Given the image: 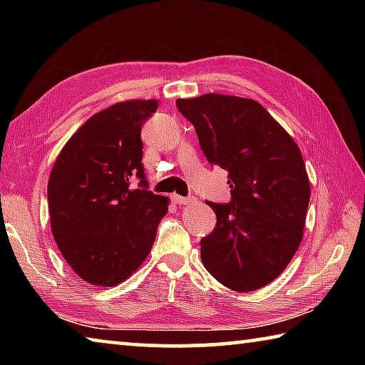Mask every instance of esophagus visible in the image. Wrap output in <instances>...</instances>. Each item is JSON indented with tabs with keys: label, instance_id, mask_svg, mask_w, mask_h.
Returning a JSON list of instances; mask_svg holds the SVG:
<instances>
[{
	"label": "esophagus",
	"instance_id": "34e87169",
	"mask_svg": "<svg viewBox=\"0 0 365 365\" xmlns=\"http://www.w3.org/2000/svg\"><path fill=\"white\" fill-rule=\"evenodd\" d=\"M172 200H174V202H177V205H180V206H187L191 202V197H185V196H178V195L172 196Z\"/></svg>",
	"mask_w": 365,
	"mask_h": 365
}]
</instances>
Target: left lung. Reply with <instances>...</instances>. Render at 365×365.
I'll return each mask as SVG.
<instances>
[{
    "label": "left lung",
    "instance_id": "8db88e82",
    "mask_svg": "<svg viewBox=\"0 0 365 365\" xmlns=\"http://www.w3.org/2000/svg\"><path fill=\"white\" fill-rule=\"evenodd\" d=\"M193 123L209 164L228 170L232 201L201 240L206 270L233 292L274 282L299 248L311 183L296 141L267 109L248 98L206 93L177 100Z\"/></svg>",
    "mask_w": 365,
    "mask_h": 365
}]
</instances>
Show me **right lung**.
<instances>
[{
  "label": "right lung",
  "instance_id": "add662e5",
  "mask_svg": "<svg viewBox=\"0 0 365 365\" xmlns=\"http://www.w3.org/2000/svg\"><path fill=\"white\" fill-rule=\"evenodd\" d=\"M158 100L115 103L90 117L58 154L48 182L51 232L69 267L114 287L150 255L169 197L146 190L141 127ZM141 189L130 188L131 177Z\"/></svg>",
  "mask_w": 365,
  "mask_h": 365
}]
</instances>
